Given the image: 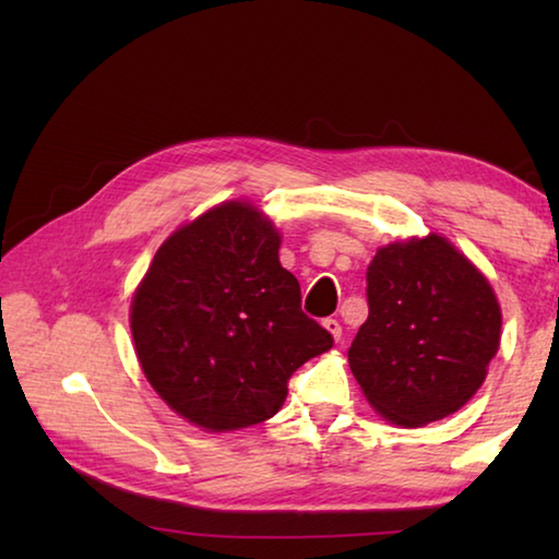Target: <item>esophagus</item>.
Segmentation results:
<instances>
[{"label": "esophagus", "mask_w": 559, "mask_h": 559, "mask_svg": "<svg viewBox=\"0 0 559 559\" xmlns=\"http://www.w3.org/2000/svg\"><path fill=\"white\" fill-rule=\"evenodd\" d=\"M323 328L328 330L330 335H333V340H337V343H340V337H343V328H340V323H337L335 318H325L323 320Z\"/></svg>", "instance_id": "esophagus-1"}]
</instances>
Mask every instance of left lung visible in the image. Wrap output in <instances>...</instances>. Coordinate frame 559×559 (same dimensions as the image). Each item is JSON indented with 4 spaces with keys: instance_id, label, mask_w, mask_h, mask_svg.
Masks as SVG:
<instances>
[{
    "instance_id": "8db88e82",
    "label": "left lung",
    "mask_w": 559,
    "mask_h": 559,
    "mask_svg": "<svg viewBox=\"0 0 559 559\" xmlns=\"http://www.w3.org/2000/svg\"><path fill=\"white\" fill-rule=\"evenodd\" d=\"M367 306L347 359L386 421L424 427L478 392L500 345V306L451 241L429 234L382 246L367 269Z\"/></svg>"
}]
</instances>
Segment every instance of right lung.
Masks as SVG:
<instances>
[{
    "instance_id": "1",
    "label": "right lung",
    "mask_w": 559,
    "mask_h": 559,
    "mask_svg": "<svg viewBox=\"0 0 559 559\" xmlns=\"http://www.w3.org/2000/svg\"><path fill=\"white\" fill-rule=\"evenodd\" d=\"M281 234L249 202H224L159 246L130 306L140 367L169 409L206 431L266 421L290 374L333 347L300 310Z\"/></svg>"
}]
</instances>
